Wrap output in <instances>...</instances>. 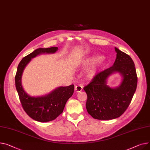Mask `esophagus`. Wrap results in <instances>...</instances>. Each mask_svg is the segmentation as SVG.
<instances>
[{"label":"esophagus","instance_id":"obj_1","mask_svg":"<svg viewBox=\"0 0 150 150\" xmlns=\"http://www.w3.org/2000/svg\"><path fill=\"white\" fill-rule=\"evenodd\" d=\"M82 89H83V86L81 85H78L76 86V87H75V91L77 93L81 91L82 90Z\"/></svg>","mask_w":150,"mask_h":150}]
</instances>
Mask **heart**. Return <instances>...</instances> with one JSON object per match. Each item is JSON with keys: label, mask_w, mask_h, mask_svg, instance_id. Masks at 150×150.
<instances>
[{"label": "heart", "mask_w": 150, "mask_h": 150, "mask_svg": "<svg viewBox=\"0 0 150 150\" xmlns=\"http://www.w3.org/2000/svg\"><path fill=\"white\" fill-rule=\"evenodd\" d=\"M102 59V57L100 56H95L93 58H91L90 60V62L91 63H94V62H98V61H100L101 59ZM97 73V69H93L92 70V71H91L89 73V76L90 77H93Z\"/></svg>", "instance_id": "obj_1"}]
</instances>
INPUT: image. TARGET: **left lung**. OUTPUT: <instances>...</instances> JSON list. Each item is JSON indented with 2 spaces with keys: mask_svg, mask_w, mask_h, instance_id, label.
Returning <instances> with one entry per match:
<instances>
[{
  "mask_svg": "<svg viewBox=\"0 0 150 150\" xmlns=\"http://www.w3.org/2000/svg\"><path fill=\"white\" fill-rule=\"evenodd\" d=\"M115 51L117 56L113 65L97 73L83 88L87 94V111L96 119L120 117L128 108L136 90L137 77L133 59L117 48ZM114 72H119L123 80L119 87L111 89L106 85V79Z\"/></svg>",
  "mask_w": 150,
  "mask_h": 150,
  "instance_id": "left-lung-1",
  "label": "left lung"
}]
</instances>
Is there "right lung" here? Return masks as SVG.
<instances>
[{
    "label": "right lung",
    "instance_id": "obj_1",
    "mask_svg": "<svg viewBox=\"0 0 150 150\" xmlns=\"http://www.w3.org/2000/svg\"><path fill=\"white\" fill-rule=\"evenodd\" d=\"M57 50L56 47L38 48L24 57L17 67L15 83L20 101L26 113L36 121L47 122L56 119L62 113L66 102L74 93V85L57 88L49 94L38 98L30 96L23 89L21 83L22 74L31 59L42 53H54Z\"/></svg>",
    "mask_w": 150,
    "mask_h": 150
}]
</instances>
